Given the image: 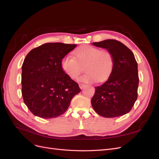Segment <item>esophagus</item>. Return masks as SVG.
<instances>
[{"instance_id": "34e87169", "label": "esophagus", "mask_w": 159, "mask_h": 159, "mask_svg": "<svg viewBox=\"0 0 159 159\" xmlns=\"http://www.w3.org/2000/svg\"><path fill=\"white\" fill-rule=\"evenodd\" d=\"M79 86H80V88L81 89H83L85 87V85L84 84H79Z\"/></svg>"}]
</instances>
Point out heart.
<instances>
[{"mask_svg": "<svg viewBox=\"0 0 159 159\" xmlns=\"http://www.w3.org/2000/svg\"><path fill=\"white\" fill-rule=\"evenodd\" d=\"M74 56L75 59L71 56H66L61 61L62 70L73 80L78 78L84 65L85 73L78 79L81 82H102L109 78L113 71V57L107 50L87 45L75 50Z\"/></svg>", "mask_w": 159, "mask_h": 159, "instance_id": "obj_1", "label": "heart"}]
</instances>
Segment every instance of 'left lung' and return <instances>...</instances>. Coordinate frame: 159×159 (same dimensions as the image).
Returning <instances> with one entry per match:
<instances>
[{
	"label": "left lung",
	"mask_w": 159,
	"mask_h": 159,
	"mask_svg": "<svg viewBox=\"0 0 159 159\" xmlns=\"http://www.w3.org/2000/svg\"><path fill=\"white\" fill-rule=\"evenodd\" d=\"M92 44L111 53L114 65L108 80L95 87L91 105L102 117L122 116L131 111L137 99L139 74L135 57L131 50L117 40H105Z\"/></svg>",
	"instance_id": "obj_1"
}]
</instances>
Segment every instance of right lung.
<instances>
[{
	"label": "right lung",
	"instance_id": "add662e5",
	"mask_svg": "<svg viewBox=\"0 0 159 159\" xmlns=\"http://www.w3.org/2000/svg\"><path fill=\"white\" fill-rule=\"evenodd\" d=\"M76 44L46 43L32 49L22 66V95L30 111L43 119L64 114L80 88L61 68Z\"/></svg>",
	"mask_w": 159,
	"mask_h": 159
}]
</instances>
